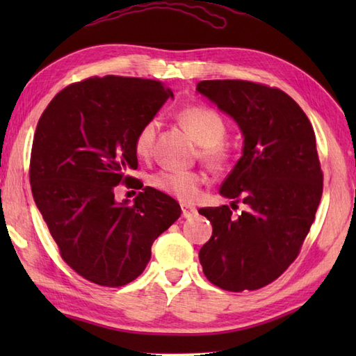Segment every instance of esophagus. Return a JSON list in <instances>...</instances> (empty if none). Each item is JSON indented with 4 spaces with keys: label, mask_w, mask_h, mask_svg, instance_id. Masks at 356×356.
Instances as JSON below:
<instances>
[{
    "label": "esophagus",
    "mask_w": 356,
    "mask_h": 356,
    "mask_svg": "<svg viewBox=\"0 0 356 356\" xmlns=\"http://www.w3.org/2000/svg\"><path fill=\"white\" fill-rule=\"evenodd\" d=\"M195 213H197V211H195V208H193V207H190V205H182V216L185 217V218H190V217H193V216H195Z\"/></svg>",
    "instance_id": "1"
}]
</instances>
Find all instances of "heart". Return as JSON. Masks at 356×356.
I'll return each instance as SVG.
<instances>
[{
    "mask_svg": "<svg viewBox=\"0 0 356 356\" xmlns=\"http://www.w3.org/2000/svg\"><path fill=\"white\" fill-rule=\"evenodd\" d=\"M180 124L193 134L195 142L202 145L200 157L213 168H222L229 161V148L223 142L228 127L220 113L205 105H190L177 115ZM159 120L149 119L136 134L133 147L139 159H148L153 153ZM205 174L199 171L162 170L153 174L149 184L157 191L176 197L180 202L197 199L200 186L205 184Z\"/></svg>",
    "mask_w": 356,
    "mask_h": 356,
    "instance_id": "obj_1",
    "label": "heart"
}]
</instances>
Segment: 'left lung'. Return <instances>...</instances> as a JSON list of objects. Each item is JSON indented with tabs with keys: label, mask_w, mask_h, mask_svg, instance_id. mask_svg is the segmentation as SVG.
Returning <instances> with one entry per match:
<instances>
[{
	"label": "left lung",
	"mask_w": 356,
	"mask_h": 356,
	"mask_svg": "<svg viewBox=\"0 0 356 356\" xmlns=\"http://www.w3.org/2000/svg\"><path fill=\"white\" fill-rule=\"evenodd\" d=\"M197 92L238 124L243 154L220 194L238 201L200 208L213 225L202 246L203 274L225 291H255L274 282L297 259L315 220L323 171L312 124L289 95L241 79L200 81Z\"/></svg>",
	"instance_id": "obj_1"
}]
</instances>
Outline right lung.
<instances>
[{
  "label": "right lung",
  "instance_id": "1",
  "mask_svg": "<svg viewBox=\"0 0 356 356\" xmlns=\"http://www.w3.org/2000/svg\"><path fill=\"white\" fill-rule=\"evenodd\" d=\"M172 92L162 82L104 76L61 90L40 118L30 154V185L63 260L88 282L118 287L138 278L151 245L180 217L179 203L143 188L118 203L120 184L134 188L133 142ZM143 186V184H142Z\"/></svg>",
  "mask_w": 356,
  "mask_h": 356
}]
</instances>
